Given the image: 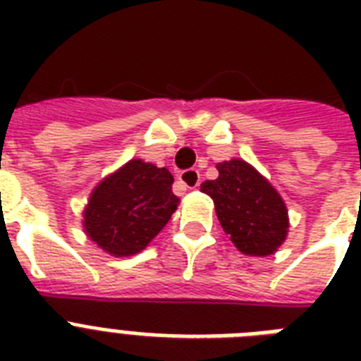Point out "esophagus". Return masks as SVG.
Wrapping results in <instances>:
<instances>
[{
	"instance_id": "obj_1",
	"label": "esophagus",
	"mask_w": 361,
	"mask_h": 361,
	"mask_svg": "<svg viewBox=\"0 0 361 361\" xmlns=\"http://www.w3.org/2000/svg\"><path fill=\"white\" fill-rule=\"evenodd\" d=\"M178 181H180L185 189H197V187L200 185V174H198L197 170H185V172H181V174L178 176Z\"/></svg>"
}]
</instances>
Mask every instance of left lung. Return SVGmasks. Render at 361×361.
<instances>
[{
  "label": "left lung",
  "mask_w": 361,
  "mask_h": 361,
  "mask_svg": "<svg viewBox=\"0 0 361 361\" xmlns=\"http://www.w3.org/2000/svg\"><path fill=\"white\" fill-rule=\"evenodd\" d=\"M200 191L212 197L223 231L247 257H269L288 236V209L277 189L243 159L217 163Z\"/></svg>",
  "instance_id": "left-lung-1"
}]
</instances>
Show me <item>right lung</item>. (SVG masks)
<instances>
[{"mask_svg":"<svg viewBox=\"0 0 361 361\" xmlns=\"http://www.w3.org/2000/svg\"><path fill=\"white\" fill-rule=\"evenodd\" d=\"M166 169L130 159L99 181L82 212L86 236L112 257H130L146 249L163 231L180 198Z\"/></svg>","mask_w":361,"mask_h":361,"instance_id":"1","label":"right lung"}]
</instances>
